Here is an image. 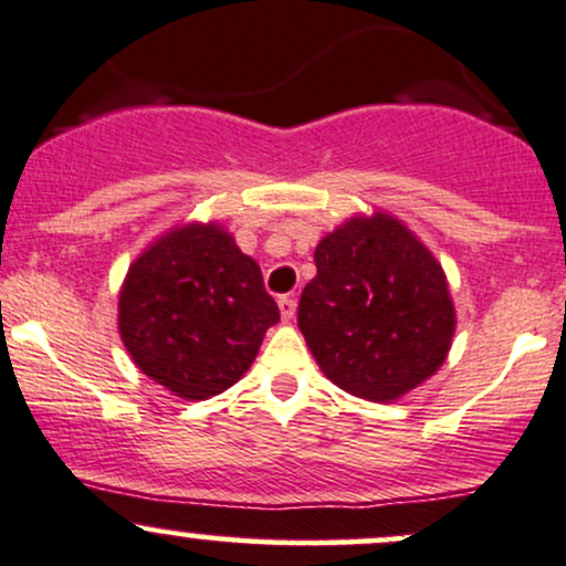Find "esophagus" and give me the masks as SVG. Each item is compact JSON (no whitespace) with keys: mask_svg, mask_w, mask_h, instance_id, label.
Returning <instances> with one entry per match:
<instances>
[{"mask_svg":"<svg viewBox=\"0 0 566 566\" xmlns=\"http://www.w3.org/2000/svg\"><path fill=\"white\" fill-rule=\"evenodd\" d=\"M295 308H297L295 297H290V295H282V297H279V312H282V319H284V322L293 319V316H295Z\"/></svg>","mask_w":566,"mask_h":566,"instance_id":"34e87169","label":"esophagus"}]
</instances>
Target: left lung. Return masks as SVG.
Instances as JSON below:
<instances>
[{
	"mask_svg": "<svg viewBox=\"0 0 566 566\" xmlns=\"http://www.w3.org/2000/svg\"><path fill=\"white\" fill-rule=\"evenodd\" d=\"M297 327L335 387L389 402L443 365L454 303L432 252L392 214L352 217L316 244Z\"/></svg>",
	"mask_w": 566,
	"mask_h": 566,
	"instance_id": "left-lung-1",
	"label": "left lung"
}]
</instances>
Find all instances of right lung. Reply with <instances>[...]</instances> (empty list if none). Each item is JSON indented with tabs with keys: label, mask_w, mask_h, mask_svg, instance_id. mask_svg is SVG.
<instances>
[{
	"label": "right lung",
	"mask_w": 566,
	"mask_h": 566,
	"mask_svg": "<svg viewBox=\"0 0 566 566\" xmlns=\"http://www.w3.org/2000/svg\"><path fill=\"white\" fill-rule=\"evenodd\" d=\"M276 322L260 265L217 222L160 235L132 263L117 303L136 368L185 400L233 387Z\"/></svg>",
	"instance_id": "right-lung-1"
}]
</instances>
